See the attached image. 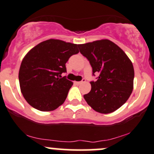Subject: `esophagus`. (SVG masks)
I'll list each match as a JSON object with an SVG mask.
<instances>
[{
	"label": "esophagus",
	"mask_w": 154,
	"mask_h": 154,
	"mask_svg": "<svg viewBox=\"0 0 154 154\" xmlns=\"http://www.w3.org/2000/svg\"><path fill=\"white\" fill-rule=\"evenodd\" d=\"M85 79H82V81H79V82H75V83L77 85H80V84H82V83H84V82H85Z\"/></svg>",
	"instance_id": "esophagus-1"
}]
</instances>
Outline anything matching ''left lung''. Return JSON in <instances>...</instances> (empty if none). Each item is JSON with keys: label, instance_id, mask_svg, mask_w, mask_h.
<instances>
[{"label": "left lung", "instance_id": "left-lung-1", "mask_svg": "<svg viewBox=\"0 0 154 154\" xmlns=\"http://www.w3.org/2000/svg\"><path fill=\"white\" fill-rule=\"evenodd\" d=\"M87 58L97 80L91 81V91L84 95L88 105L97 112L109 114L128 100L133 89V65L126 54L109 40L78 45Z\"/></svg>", "mask_w": 154, "mask_h": 154}]
</instances>
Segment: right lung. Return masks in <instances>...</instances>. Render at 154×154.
Here are the masks:
<instances>
[{
	"label": "right lung",
	"instance_id": "1",
	"mask_svg": "<svg viewBox=\"0 0 154 154\" xmlns=\"http://www.w3.org/2000/svg\"><path fill=\"white\" fill-rule=\"evenodd\" d=\"M77 46L50 39L39 43L24 56L19 80L23 96L31 106L50 111L63 103L73 82L61 75L66 72L69 59L79 53Z\"/></svg>",
	"mask_w": 154,
	"mask_h": 154
}]
</instances>
